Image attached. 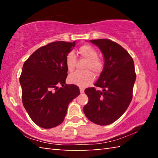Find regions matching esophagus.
Instances as JSON below:
<instances>
[{
    "label": "esophagus",
    "mask_w": 158,
    "mask_h": 158,
    "mask_svg": "<svg viewBox=\"0 0 158 158\" xmlns=\"http://www.w3.org/2000/svg\"><path fill=\"white\" fill-rule=\"evenodd\" d=\"M79 90H80V93H83L84 92V88H81V87H80Z\"/></svg>",
    "instance_id": "1"
}]
</instances>
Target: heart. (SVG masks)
I'll return each mask as SVG.
<instances>
[{
  "label": "heart",
  "mask_w": 158,
  "mask_h": 158,
  "mask_svg": "<svg viewBox=\"0 0 158 158\" xmlns=\"http://www.w3.org/2000/svg\"><path fill=\"white\" fill-rule=\"evenodd\" d=\"M80 58L88 60L84 67L85 72L77 71L71 74L68 77V81L70 84H75L81 87H85L90 84L94 80V75L98 76L102 71L104 63L98 57V51L89 44H84L79 49ZM77 58L73 52H69L65 58L67 69L69 72H73L76 67ZM92 72L91 73V72Z\"/></svg>",
  "instance_id": "obj_1"
}]
</instances>
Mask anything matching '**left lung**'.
<instances>
[{
    "instance_id": "1",
    "label": "left lung",
    "mask_w": 158,
    "mask_h": 158,
    "mask_svg": "<svg viewBox=\"0 0 158 158\" xmlns=\"http://www.w3.org/2000/svg\"><path fill=\"white\" fill-rule=\"evenodd\" d=\"M100 48L105 58V67L94 85L85 89L89 102L84 106L85 116L100 125L116 121L126 111L132 101L136 80L134 61L126 50L109 39L90 40Z\"/></svg>"
}]
</instances>
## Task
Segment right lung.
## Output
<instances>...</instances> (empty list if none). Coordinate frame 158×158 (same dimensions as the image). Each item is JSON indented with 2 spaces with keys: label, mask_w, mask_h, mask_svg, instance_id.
Wrapping results in <instances>:
<instances>
[{
  "label": "right lung",
  "mask_w": 158,
  "mask_h": 158,
  "mask_svg": "<svg viewBox=\"0 0 158 158\" xmlns=\"http://www.w3.org/2000/svg\"><path fill=\"white\" fill-rule=\"evenodd\" d=\"M74 46L75 42H51L37 49L23 63L19 77L23 105L32 121L42 128L62 123L69 103L80 94L77 85L65 84V58Z\"/></svg>",
  "instance_id": "obj_1"
}]
</instances>
